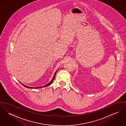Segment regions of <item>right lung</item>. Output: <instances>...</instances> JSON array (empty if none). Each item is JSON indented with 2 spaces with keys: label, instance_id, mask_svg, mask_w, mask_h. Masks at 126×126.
Returning a JSON list of instances; mask_svg holds the SVG:
<instances>
[{
  "label": "right lung",
  "instance_id": "obj_1",
  "mask_svg": "<svg viewBox=\"0 0 126 126\" xmlns=\"http://www.w3.org/2000/svg\"><path fill=\"white\" fill-rule=\"evenodd\" d=\"M58 69H57V71L55 72V74H54V76H53V79H52V80L50 81V82L48 83V84H47V85H44V86H41V87H28V86H26V85H24L23 84H22V83H21L22 84V85H23L24 87H26V88H43V87H47V86H49L53 82V80H54V79H55V76H56V73H57V71H58Z\"/></svg>",
  "mask_w": 126,
  "mask_h": 126
}]
</instances>
